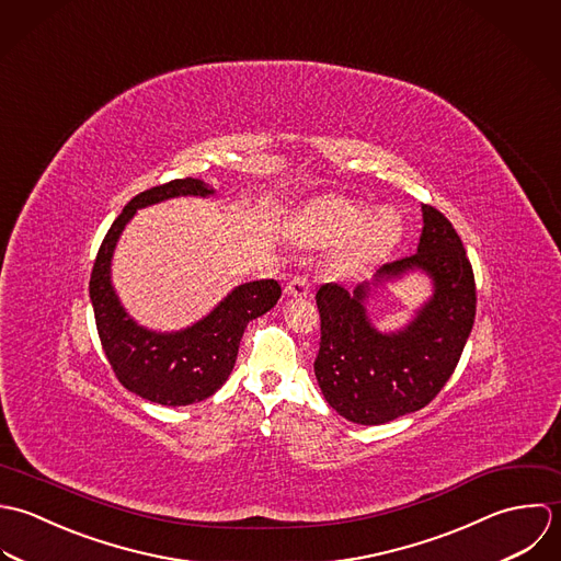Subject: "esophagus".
Masks as SVG:
<instances>
[{"mask_svg":"<svg viewBox=\"0 0 561 561\" xmlns=\"http://www.w3.org/2000/svg\"><path fill=\"white\" fill-rule=\"evenodd\" d=\"M312 293V282L308 275H295L288 284H286V295L290 297H308Z\"/></svg>","mask_w":561,"mask_h":561,"instance_id":"obj_1","label":"esophagus"}]
</instances>
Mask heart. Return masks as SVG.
I'll use <instances>...</instances> for the list:
<instances>
[{
  "instance_id": "b5f03b06",
  "label": "heart",
  "mask_w": 561,
  "mask_h": 561,
  "mask_svg": "<svg viewBox=\"0 0 561 561\" xmlns=\"http://www.w3.org/2000/svg\"><path fill=\"white\" fill-rule=\"evenodd\" d=\"M293 229L306 244H332L346 238L344 257L366 262L394 247L403 221L392 208H379L366 217V208L353 199L321 197L301 208Z\"/></svg>"
}]
</instances>
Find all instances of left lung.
Returning <instances> with one entry per match:
<instances>
[{
  "mask_svg": "<svg viewBox=\"0 0 561 561\" xmlns=\"http://www.w3.org/2000/svg\"><path fill=\"white\" fill-rule=\"evenodd\" d=\"M419 251L381 266L377 277L423 268L436 293L399 334H379L366 319L368 286L353 293L325 284L317 293L321 342L314 375L328 403L351 423L381 425L432 403L453 375L474 323L472 264L447 217L423 206Z\"/></svg>",
  "mask_w": 561,
  "mask_h": 561,
  "instance_id": "obj_1",
  "label": "left lung"
}]
</instances>
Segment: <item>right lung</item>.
Listing matches in <instances>:
<instances>
[{"instance_id":"add662e5","label":"right lung","mask_w":561,"mask_h":561,"mask_svg":"<svg viewBox=\"0 0 561 561\" xmlns=\"http://www.w3.org/2000/svg\"><path fill=\"white\" fill-rule=\"evenodd\" d=\"M213 193L206 182L184 178L136 195L114 219L93 262L89 293L104 353L116 379L151 403L178 408L213 397L236 364L247 323L268 312L282 297V286L275 279L242 284L204 321L178 334L147 332L121 308L111 286V257L118 233L136 208L169 197H208Z\"/></svg>"}]
</instances>
